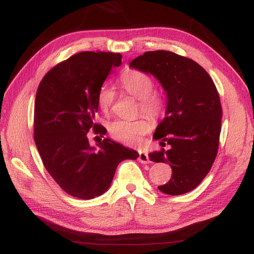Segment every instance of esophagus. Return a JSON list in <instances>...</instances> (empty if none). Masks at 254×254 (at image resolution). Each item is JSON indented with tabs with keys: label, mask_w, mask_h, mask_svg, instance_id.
<instances>
[{
	"label": "esophagus",
	"mask_w": 254,
	"mask_h": 254,
	"mask_svg": "<svg viewBox=\"0 0 254 254\" xmlns=\"http://www.w3.org/2000/svg\"><path fill=\"white\" fill-rule=\"evenodd\" d=\"M138 161H141L142 164L149 163L148 155L145 153V152H142V150H139V153H138Z\"/></svg>",
	"instance_id": "obj_1"
}]
</instances>
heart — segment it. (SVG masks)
Segmentation results:
<instances>
[{"mask_svg":"<svg viewBox=\"0 0 254 254\" xmlns=\"http://www.w3.org/2000/svg\"><path fill=\"white\" fill-rule=\"evenodd\" d=\"M120 84L123 90L137 99V115L143 113L156 120L166 109V98L159 90L154 89V79L150 75L139 69H127L120 76ZM116 99V91L111 86H101L97 101L104 112H109ZM152 130V123L145 117L135 120H116L109 124L108 131L116 141L130 146H136L142 143L143 136Z\"/></svg>","mask_w":254,"mask_h":254,"instance_id":"b5f03b06","label":"heart"}]
</instances>
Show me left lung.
Here are the masks:
<instances>
[{
    "label": "left lung",
    "mask_w": 254,
    "mask_h": 254,
    "mask_svg": "<svg viewBox=\"0 0 254 254\" xmlns=\"http://www.w3.org/2000/svg\"><path fill=\"white\" fill-rule=\"evenodd\" d=\"M130 65L154 75L167 93L166 118L154 138L169 148L148 155L172 169L171 179L158 189L169 195L191 191L206 177L218 152L223 110L216 86L198 63L170 51H147Z\"/></svg>",
    "instance_id": "8db88e82"
}]
</instances>
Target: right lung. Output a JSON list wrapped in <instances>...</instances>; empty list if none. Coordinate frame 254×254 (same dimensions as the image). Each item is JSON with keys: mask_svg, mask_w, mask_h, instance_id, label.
<instances>
[{"mask_svg": "<svg viewBox=\"0 0 254 254\" xmlns=\"http://www.w3.org/2000/svg\"><path fill=\"white\" fill-rule=\"evenodd\" d=\"M120 53L79 52L58 63L39 84L35 100L34 139L47 171L63 191L75 197L99 196L110 187L118 165L138 153L105 138L88 142L90 130L105 135L96 122L97 96ZM97 137V136H96Z\"/></svg>", "mask_w": 254, "mask_h": 254, "instance_id": "obj_1", "label": "right lung"}]
</instances>
